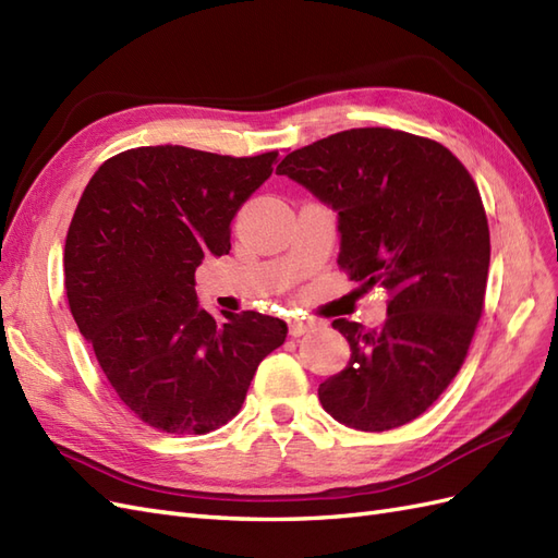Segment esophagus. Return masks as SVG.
<instances>
[{
    "mask_svg": "<svg viewBox=\"0 0 558 558\" xmlns=\"http://www.w3.org/2000/svg\"><path fill=\"white\" fill-rule=\"evenodd\" d=\"M312 328H316V322H314V319H291V322H289V333H291L293 338H300V336L310 333Z\"/></svg>",
    "mask_w": 558,
    "mask_h": 558,
    "instance_id": "esophagus-1",
    "label": "esophagus"
}]
</instances>
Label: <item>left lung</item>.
<instances>
[{
  "label": "left lung",
  "instance_id": "obj_1",
  "mask_svg": "<svg viewBox=\"0 0 558 558\" xmlns=\"http://www.w3.org/2000/svg\"><path fill=\"white\" fill-rule=\"evenodd\" d=\"M338 214V265L389 293L380 328L336 319L350 364L319 385L324 411L361 432L411 423L456 378L484 312L490 234L460 159L420 135L350 129L277 167Z\"/></svg>",
  "mask_w": 558,
  "mask_h": 558
}]
</instances>
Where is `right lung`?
I'll return each mask as SVG.
<instances>
[{"label": "right lung", "instance_id": "right-lung-1", "mask_svg": "<svg viewBox=\"0 0 558 558\" xmlns=\"http://www.w3.org/2000/svg\"><path fill=\"white\" fill-rule=\"evenodd\" d=\"M277 159L135 147L88 180L65 239L68 303L105 378L149 427H222L289 333L260 312L218 322L194 291L206 255L230 253L232 218Z\"/></svg>", "mask_w": 558, "mask_h": 558}]
</instances>
